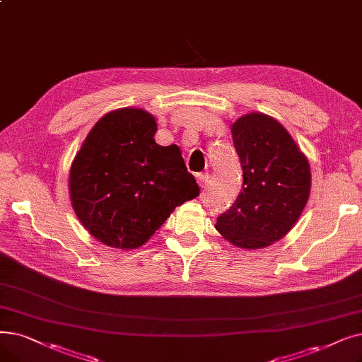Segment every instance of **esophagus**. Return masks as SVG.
I'll return each mask as SVG.
<instances>
[{
	"mask_svg": "<svg viewBox=\"0 0 362 362\" xmlns=\"http://www.w3.org/2000/svg\"><path fill=\"white\" fill-rule=\"evenodd\" d=\"M209 179H210L209 173H198L197 175V180H198L199 186H202V187L209 183Z\"/></svg>",
	"mask_w": 362,
	"mask_h": 362,
	"instance_id": "1",
	"label": "esophagus"
}]
</instances>
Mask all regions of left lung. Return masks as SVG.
I'll use <instances>...</instances> for the list:
<instances>
[{
	"mask_svg": "<svg viewBox=\"0 0 362 362\" xmlns=\"http://www.w3.org/2000/svg\"><path fill=\"white\" fill-rule=\"evenodd\" d=\"M243 167V191L216 229L240 248H263L287 235L310 192V168L293 137L269 115L238 118L230 127Z\"/></svg>",
	"mask_w": 362,
	"mask_h": 362,
	"instance_id": "obj_1",
	"label": "left lung"
}]
</instances>
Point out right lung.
<instances>
[{
	"label": "right lung",
	"mask_w": 362,
	"mask_h": 362,
	"mask_svg": "<svg viewBox=\"0 0 362 362\" xmlns=\"http://www.w3.org/2000/svg\"><path fill=\"white\" fill-rule=\"evenodd\" d=\"M155 118L136 107L102 117L75 155L69 194L76 217L114 248L144 245L171 211L199 195L177 145L153 140Z\"/></svg>",
	"instance_id": "1"
}]
</instances>
